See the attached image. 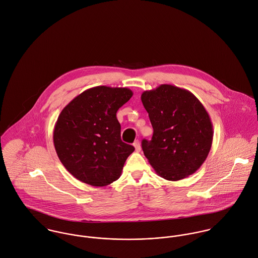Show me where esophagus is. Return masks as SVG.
<instances>
[{"instance_id":"esophagus-1","label":"esophagus","mask_w":258,"mask_h":258,"mask_svg":"<svg viewBox=\"0 0 258 258\" xmlns=\"http://www.w3.org/2000/svg\"><path fill=\"white\" fill-rule=\"evenodd\" d=\"M133 145H134V147H135V151H136V152H139V151L141 150V145H140V142H139L138 140H136Z\"/></svg>"}]
</instances>
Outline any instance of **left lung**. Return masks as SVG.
<instances>
[{"label": "left lung", "mask_w": 258, "mask_h": 258, "mask_svg": "<svg viewBox=\"0 0 258 258\" xmlns=\"http://www.w3.org/2000/svg\"><path fill=\"white\" fill-rule=\"evenodd\" d=\"M141 101L153 127L142 141L145 157L155 172L178 181L197 171L212 145L213 126L202 103L188 90L162 84L144 91Z\"/></svg>", "instance_id": "8db88e82"}]
</instances>
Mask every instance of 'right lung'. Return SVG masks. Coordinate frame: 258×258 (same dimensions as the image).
Wrapping results in <instances>:
<instances>
[{"instance_id":"obj_1","label":"right lung","mask_w":258,"mask_h":258,"mask_svg":"<svg viewBox=\"0 0 258 258\" xmlns=\"http://www.w3.org/2000/svg\"><path fill=\"white\" fill-rule=\"evenodd\" d=\"M132 96L129 88L93 87L62 110L54 127V146L76 179L96 187L119 179L135 148L121 140L116 113Z\"/></svg>"}]
</instances>
